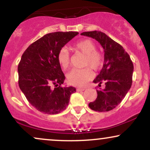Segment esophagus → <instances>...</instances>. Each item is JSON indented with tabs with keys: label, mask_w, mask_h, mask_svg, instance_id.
<instances>
[{
	"label": "esophagus",
	"mask_w": 150,
	"mask_h": 150,
	"mask_svg": "<svg viewBox=\"0 0 150 150\" xmlns=\"http://www.w3.org/2000/svg\"><path fill=\"white\" fill-rule=\"evenodd\" d=\"M85 90V88H82V87H77V92H81V91Z\"/></svg>",
	"instance_id": "obj_1"
}]
</instances>
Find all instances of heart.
<instances>
[{
  "label": "heart",
  "instance_id": "b5f03b06",
  "mask_svg": "<svg viewBox=\"0 0 150 150\" xmlns=\"http://www.w3.org/2000/svg\"><path fill=\"white\" fill-rule=\"evenodd\" d=\"M74 48L85 54L83 66H88L82 69H73L67 75V80L70 85L83 86L92 79L93 70L100 69L103 65V56L99 51H96V45L89 39H84L74 45ZM58 62L63 69H66L70 65V58L68 50L63 48L59 51L57 56Z\"/></svg>",
  "mask_w": 150,
  "mask_h": 150
}]
</instances>
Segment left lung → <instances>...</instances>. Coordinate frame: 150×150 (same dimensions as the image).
<instances>
[{
	"instance_id": "1",
	"label": "left lung",
	"mask_w": 150,
	"mask_h": 150,
	"mask_svg": "<svg viewBox=\"0 0 150 150\" xmlns=\"http://www.w3.org/2000/svg\"><path fill=\"white\" fill-rule=\"evenodd\" d=\"M81 35L96 39L104 51V63L100 73L93 82H105L104 89L97 90L96 100L89 104L91 109L99 112L111 111L125 97L132 82L133 64L123 46L106 34L99 31L82 32Z\"/></svg>"
}]
</instances>
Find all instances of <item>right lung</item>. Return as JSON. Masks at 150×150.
Instances as JSON below:
<instances>
[{
	"mask_svg": "<svg viewBox=\"0 0 150 150\" xmlns=\"http://www.w3.org/2000/svg\"><path fill=\"white\" fill-rule=\"evenodd\" d=\"M78 34H47L32 43L22 54L18 68L19 87L32 106L40 112H62L68 105L71 94L76 92L73 87H61L65 77L57 56L60 50Z\"/></svg>",
	"mask_w": 150,
	"mask_h": 150,
	"instance_id": "add662e5",
	"label": "right lung"
}]
</instances>
